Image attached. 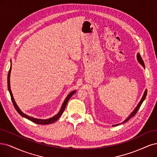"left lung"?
Wrapping results in <instances>:
<instances>
[{
  "instance_id": "1",
  "label": "left lung",
  "mask_w": 157,
  "mask_h": 157,
  "mask_svg": "<svg viewBox=\"0 0 157 157\" xmlns=\"http://www.w3.org/2000/svg\"><path fill=\"white\" fill-rule=\"evenodd\" d=\"M136 58H137V60H138V62L142 65V66L144 67V68H145V65H144V61H143V60H142V57H141V56H140V55L139 53H138L137 54V55H136ZM147 90H145V91H144V95H143V96H142V99H141V100H140V101L138 102V105L136 106V107L134 109V110L131 113V114L129 115L127 117V119H125V120H124L122 123H119V124H116V125H112V126H117V125H121V124H123V123H126V122H127L129 120H130V119L131 118V117H132L135 114H136V113H137V112H138V109H140V106L142 105V102H144V101L145 100V97H146V95H147Z\"/></svg>"
}]
</instances>
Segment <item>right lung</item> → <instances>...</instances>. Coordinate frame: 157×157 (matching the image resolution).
Instances as JSON below:
<instances>
[{
    "label": "right lung",
    "instance_id": "obj_1",
    "mask_svg": "<svg viewBox=\"0 0 157 157\" xmlns=\"http://www.w3.org/2000/svg\"><path fill=\"white\" fill-rule=\"evenodd\" d=\"M11 66H12V64H11ZM11 69H12V66H10V69L9 70V72H8V91L10 92V96H11V99H12V102H13V105L15 107V110H17V112L19 113V114L23 117H25L26 119H28V120H29L30 121L34 122L35 123H37V124H40V125H47V124H51V123H52L54 122H55L56 121H57L59 117H60L61 116V115L63 113L65 109H66V106L67 104V102L70 99V98L72 97V95L76 92V90H74L73 91H71V92H70L67 96L66 97V98L65 99L63 102L62 103V105L61 106V109L60 110H59L58 113H56V114L55 116H54L53 117H50L48 119H45V120H44V119H38V118H35V117H33L32 116H28L25 114V113H23L22 111H21L20 109L19 106H17V105L16 104V102L14 100V98H13V94H12V90H11V88H10V73H11Z\"/></svg>",
    "mask_w": 157,
    "mask_h": 157
}]
</instances>
